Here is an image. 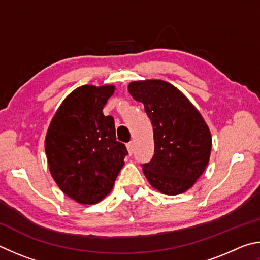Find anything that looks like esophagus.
Here are the masks:
<instances>
[{
	"label": "esophagus",
	"instance_id": "34e87169",
	"mask_svg": "<svg viewBox=\"0 0 260 260\" xmlns=\"http://www.w3.org/2000/svg\"><path fill=\"white\" fill-rule=\"evenodd\" d=\"M126 148H127V152H129V155H133L134 154V143L130 142L129 144H126Z\"/></svg>",
	"mask_w": 260,
	"mask_h": 260
}]
</instances>
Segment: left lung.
<instances>
[{
	"mask_svg": "<svg viewBox=\"0 0 260 260\" xmlns=\"http://www.w3.org/2000/svg\"><path fill=\"white\" fill-rule=\"evenodd\" d=\"M130 94L144 104L154 131V155L142 165L154 188L166 195L186 192L203 174L211 153L206 121L186 95L162 80L131 82Z\"/></svg>",
	"mask_w": 260,
	"mask_h": 260,
	"instance_id": "8db88e82",
	"label": "left lung"
}]
</instances>
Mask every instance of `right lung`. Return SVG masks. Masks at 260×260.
<instances>
[{
	"label": "right lung",
	"mask_w": 260,
	"mask_h": 260,
	"mask_svg": "<svg viewBox=\"0 0 260 260\" xmlns=\"http://www.w3.org/2000/svg\"><path fill=\"white\" fill-rule=\"evenodd\" d=\"M114 90V85L75 89L45 136L50 174L63 194L81 204L98 203L111 192L127 155L124 144L116 140L114 118L103 113Z\"/></svg>",
	"instance_id": "right-lung-1"
}]
</instances>
